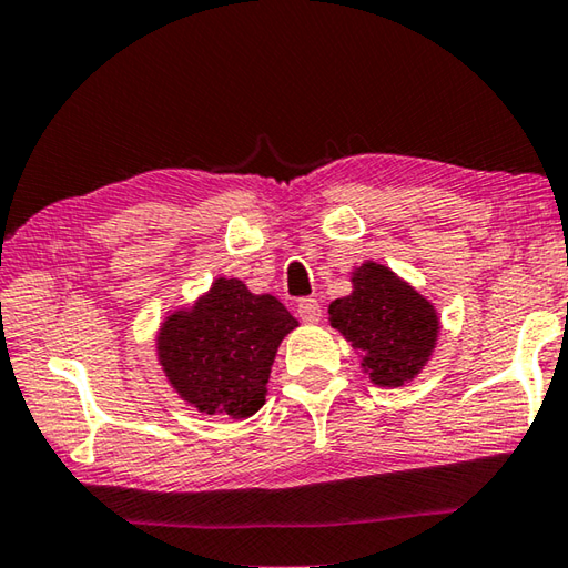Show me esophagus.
Segmentation results:
<instances>
[{
  "label": "esophagus",
  "instance_id": "obj_1",
  "mask_svg": "<svg viewBox=\"0 0 568 568\" xmlns=\"http://www.w3.org/2000/svg\"><path fill=\"white\" fill-rule=\"evenodd\" d=\"M297 315H301L305 323H317L320 315H323V307H320L315 297H303V301L297 303Z\"/></svg>",
  "mask_w": 568,
  "mask_h": 568
}]
</instances>
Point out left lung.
Returning <instances> with one entry per match:
<instances>
[{"label": "left lung", "mask_w": 568, "mask_h": 568, "mask_svg": "<svg viewBox=\"0 0 568 568\" xmlns=\"http://www.w3.org/2000/svg\"><path fill=\"white\" fill-rule=\"evenodd\" d=\"M355 291L329 305V325L363 355L375 385L399 387L415 377L437 343L435 307L385 265L363 263Z\"/></svg>", "instance_id": "1"}]
</instances>
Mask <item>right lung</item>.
<instances>
[{"label":"right lung","instance_id":"obj_1","mask_svg":"<svg viewBox=\"0 0 568 568\" xmlns=\"http://www.w3.org/2000/svg\"><path fill=\"white\" fill-rule=\"evenodd\" d=\"M297 320L273 295H253L241 281L219 277L191 313L161 327L159 359L179 395L205 415L243 419L265 402L281 339Z\"/></svg>","mask_w":568,"mask_h":568}]
</instances>
